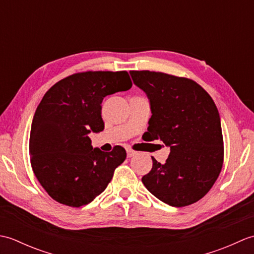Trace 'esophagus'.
<instances>
[{"label":"esophagus","instance_id":"obj_1","mask_svg":"<svg viewBox=\"0 0 254 254\" xmlns=\"http://www.w3.org/2000/svg\"><path fill=\"white\" fill-rule=\"evenodd\" d=\"M127 157L131 158V157H133V156H135L137 153L134 152V150H132V149H127Z\"/></svg>","mask_w":254,"mask_h":254}]
</instances>
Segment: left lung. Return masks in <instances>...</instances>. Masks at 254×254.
Segmentation results:
<instances>
[{"mask_svg": "<svg viewBox=\"0 0 254 254\" xmlns=\"http://www.w3.org/2000/svg\"><path fill=\"white\" fill-rule=\"evenodd\" d=\"M130 74L150 104L145 139H160L170 148L164 165L152 157L153 168L142 182L170 206L197 202L210 190L223 167L224 142L216 105L192 79L149 71Z\"/></svg>", "mask_w": 254, "mask_h": 254, "instance_id": "left-lung-1", "label": "left lung"}]
</instances>
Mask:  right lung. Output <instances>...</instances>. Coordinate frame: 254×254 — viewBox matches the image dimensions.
I'll list each match as a JSON object with an SVG mask.
<instances>
[{"mask_svg":"<svg viewBox=\"0 0 254 254\" xmlns=\"http://www.w3.org/2000/svg\"><path fill=\"white\" fill-rule=\"evenodd\" d=\"M132 87L127 72H83L55 84L37 107L29 154L38 181L57 202L72 207L90 203L105 191L126 149L93 148L88 136L105 127L101 102Z\"/></svg>","mask_w":254,"mask_h":254,"instance_id":"right-lung-1","label":"right lung"}]
</instances>
